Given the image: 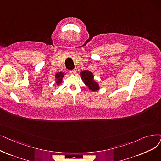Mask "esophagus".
Listing matches in <instances>:
<instances>
[{"label":"esophagus","instance_id":"1","mask_svg":"<svg viewBox=\"0 0 161 161\" xmlns=\"http://www.w3.org/2000/svg\"><path fill=\"white\" fill-rule=\"evenodd\" d=\"M76 72V69H73V70H71V71H69V73H70L71 74H72V75H74V74H75V73Z\"/></svg>","mask_w":161,"mask_h":161}]
</instances>
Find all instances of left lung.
Listing matches in <instances>:
<instances>
[{"instance_id": "1", "label": "left lung", "mask_w": 161, "mask_h": 161, "mask_svg": "<svg viewBox=\"0 0 161 161\" xmlns=\"http://www.w3.org/2000/svg\"><path fill=\"white\" fill-rule=\"evenodd\" d=\"M80 76L82 81L89 87L92 92H96L100 89V86L98 82L94 80V75L92 72L83 70L80 72Z\"/></svg>"}]
</instances>
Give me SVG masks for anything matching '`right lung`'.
Wrapping results in <instances>:
<instances>
[{
	"instance_id": "add662e5",
	"label": "right lung",
	"mask_w": 161,
	"mask_h": 161,
	"mask_svg": "<svg viewBox=\"0 0 161 161\" xmlns=\"http://www.w3.org/2000/svg\"><path fill=\"white\" fill-rule=\"evenodd\" d=\"M65 75H66V73L62 72H58L55 74V81L57 86H59L62 83V79H63Z\"/></svg>"
}]
</instances>
